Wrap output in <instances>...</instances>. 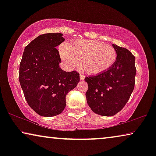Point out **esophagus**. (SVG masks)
Masks as SVG:
<instances>
[{"label": "esophagus", "instance_id": "esophagus-1", "mask_svg": "<svg viewBox=\"0 0 156 156\" xmlns=\"http://www.w3.org/2000/svg\"><path fill=\"white\" fill-rule=\"evenodd\" d=\"M80 80H81V81L84 80V79H85V76H84V75H83V74H80Z\"/></svg>", "mask_w": 156, "mask_h": 156}]
</instances>
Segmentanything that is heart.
I'll return each instance as SVG.
<instances>
[{"mask_svg": "<svg viewBox=\"0 0 156 156\" xmlns=\"http://www.w3.org/2000/svg\"><path fill=\"white\" fill-rule=\"evenodd\" d=\"M59 53L69 68L79 67L81 61L83 69L90 75L106 72L116 59L114 48L97 40H76L61 46Z\"/></svg>", "mask_w": 156, "mask_h": 156, "instance_id": "b5f03b06", "label": "heart"}]
</instances>
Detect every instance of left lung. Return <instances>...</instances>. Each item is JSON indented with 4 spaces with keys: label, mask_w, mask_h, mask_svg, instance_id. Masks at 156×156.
Segmentation results:
<instances>
[{
    "label": "left lung",
    "mask_w": 156,
    "mask_h": 156,
    "mask_svg": "<svg viewBox=\"0 0 156 156\" xmlns=\"http://www.w3.org/2000/svg\"><path fill=\"white\" fill-rule=\"evenodd\" d=\"M116 60L112 67L97 76L85 78L89 88L87 101L96 114L112 116L129 101L135 85V57L127 49L112 44Z\"/></svg>",
    "instance_id": "1"
}]
</instances>
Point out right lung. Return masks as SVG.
I'll use <instances>...</instances> for the list:
<instances>
[{"instance_id":"1","label":"right lung","mask_w":156,"mask_h":156,"mask_svg":"<svg viewBox=\"0 0 156 156\" xmlns=\"http://www.w3.org/2000/svg\"><path fill=\"white\" fill-rule=\"evenodd\" d=\"M65 41L62 33L39 35L25 47L20 64L19 81L25 99L40 116L61 114L66 96L80 82V74L59 67L60 57L56 47Z\"/></svg>"}]
</instances>
